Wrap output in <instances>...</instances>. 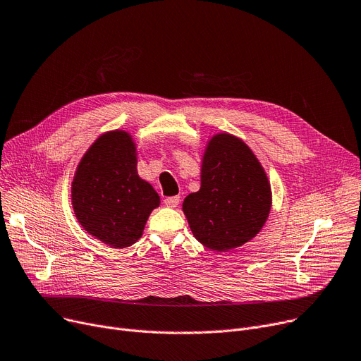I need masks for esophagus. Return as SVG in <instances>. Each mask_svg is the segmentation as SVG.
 <instances>
[{
    "label": "esophagus",
    "mask_w": 361,
    "mask_h": 361,
    "mask_svg": "<svg viewBox=\"0 0 361 361\" xmlns=\"http://www.w3.org/2000/svg\"><path fill=\"white\" fill-rule=\"evenodd\" d=\"M180 203V197L178 196H171V197H165L164 204L168 207H177Z\"/></svg>",
    "instance_id": "esophagus-1"
}]
</instances>
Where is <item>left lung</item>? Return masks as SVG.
Segmentation results:
<instances>
[{
    "label": "left lung",
    "instance_id": "8db88e82",
    "mask_svg": "<svg viewBox=\"0 0 361 361\" xmlns=\"http://www.w3.org/2000/svg\"><path fill=\"white\" fill-rule=\"evenodd\" d=\"M272 192L267 173L241 139L218 133L206 145L199 192L183 202L197 241L228 252L250 241L267 222Z\"/></svg>",
    "mask_w": 361,
    "mask_h": 361
}]
</instances>
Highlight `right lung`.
<instances>
[{"label":"right lung","mask_w":361,"mask_h":361,"mask_svg":"<svg viewBox=\"0 0 361 361\" xmlns=\"http://www.w3.org/2000/svg\"><path fill=\"white\" fill-rule=\"evenodd\" d=\"M124 130L104 133L75 169L71 203L79 224L116 249L135 244L161 199L137 174V152Z\"/></svg>","instance_id":"add662e5"}]
</instances>
